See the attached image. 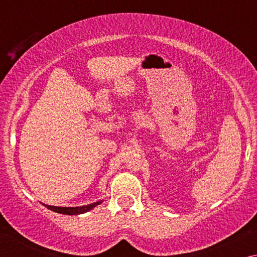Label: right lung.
Instances as JSON below:
<instances>
[{"label": "right lung", "mask_w": 257, "mask_h": 257, "mask_svg": "<svg viewBox=\"0 0 257 257\" xmlns=\"http://www.w3.org/2000/svg\"><path fill=\"white\" fill-rule=\"evenodd\" d=\"M103 202V199H99V201L88 204V205H82V206H76V207H61V206H52L47 205V204H43L45 207L49 208V210L60 213V214H66V215H78L82 214V213H86L90 210H93L95 206L99 205Z\"/></svg>", "instance_id": "add662e5"}]
</instances>
